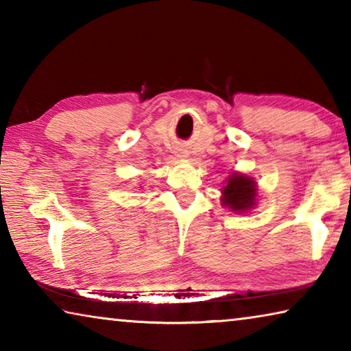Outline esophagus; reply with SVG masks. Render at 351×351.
<instances>
[{
  "label": "esophagus",
  "mask_w": 351,
  "mask_h": 351,
  "mask_svg": "<svg viewBox=\"0 0 351 351\" xmlns=\"http://www.w3.org/2000/svg\"><path fill=\"white\" fill-rule=\"evenodd\" d=\"M178 154H180V156H186V154H184V152H182V150L178 152Z\"/></svg>",
  "instance_id": "esophagus-1"
}]
</instances>
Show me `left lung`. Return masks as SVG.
<instances>
[{"label":"left lung","mask_w":351,"mask_h":351,"mask_svg":"<svg viewBox=\"0 0 351 351\" xmlns=\"http://www.w3.org/2000/svg\"><path fill=\"white\" fill-rule=\"evenodd\" d=\"M257 184L246 175L234 173L223 187L221 203L232 212L243 213L251 210L257 203Z\"/></svg>","instance_id":"1"}]
</instances>
